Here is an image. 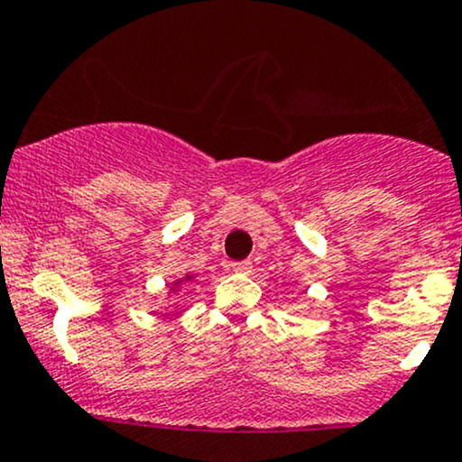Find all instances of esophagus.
<instances>
[{
	"label": "esophagus",
	"instance_id": "34e87169",
	"mask_svg": "<svg viewBox=\"0 0 462 462\" xmlns=\"http://www.w3.org/2000/svg\"><path fill=\"white\" fill-rule=\"evenodd\" d=\"M232 271H235V273H249V271H252V263H249V260H243V263H232Z\"/></svg>",
	"mask_w": 462,
	"mask_h": 462
}]
</instances>
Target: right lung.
Here are the masks:
<instances>
[{"label": "right lung", "instance_id": "add662e5", "mask_svg": "<svg viewBox=\"0 0 462 462\" xmlns=\"http://www.w3.org/2000/svg\"><path fill=\"white\" fill-rule=\"evenodd\" d=\"M191 280H196V275L187 273V275L178 277V280H176V282H171V284L168 286V288H170V291H168V297H170V294H178V292H180V288H185V284H187V282H191Z\"/></svg>", "mask_w": 462, "mask_h": 462}]
</instances>
